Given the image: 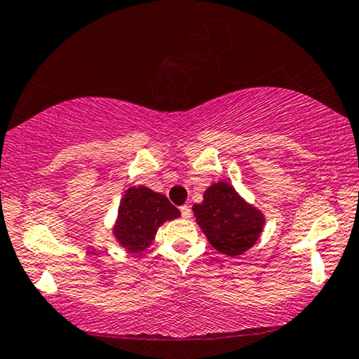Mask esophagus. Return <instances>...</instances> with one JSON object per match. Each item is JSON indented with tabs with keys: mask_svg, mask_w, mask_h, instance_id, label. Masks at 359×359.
<instances>
[{
	"mask_svg": "<svg viewBox=\"0 0 359 359\" xmlns=\"http://www.w3.org/2000/svg\"><path fill=\"white\" fill-rule=\"evenodd\" d=\"M180 213H182V216H184V218H190V216H191V210H190V206H189V205L180 206Z\"/></svg>",
	"mask_w": 359,
	"mask_h": 359,
	"instance_id": "1",
	"label": "esophagus"
}]
</instances>
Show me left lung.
<instances>
[{"label":"left lung","mask_w":359,"mask_h":359,"mask_svg":"<svg viewBox=\"0 0 359 359\" xmlns=\"http://www.w3.org/2000/svg\"><path fill=\"white\" fill-rule=\"evenodd\" d=\"M191 210L210 244L229 257L249 250L259 241L265 226L264 213L247 203L224 180L211 184L205 190L203 201Z\"/></svg>","instance_id":"obj_1"}]
</instances>
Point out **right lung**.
<instances>
[{
    "label": "right lung",
    "instance_id": "obj_1",
    "mask_svg": "<svg viewBox=\"0 0 359 359\" xmlns=\"http://www.w3.org/2000/svg\"><path fill=\"white\" fill-rule=\"evenodd\" d=\"M179 216L180 211L168 196L156 194L144 185H133L120 200L112 234L123 249L140 254L153 244L159 226Z\"/></svg>",
    "mask_w": 359,
    "mask_h": 359
}]
</instances>
